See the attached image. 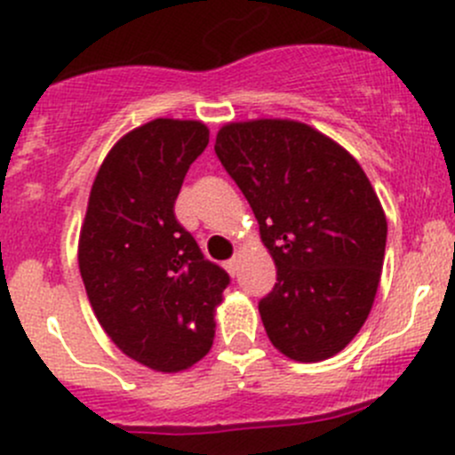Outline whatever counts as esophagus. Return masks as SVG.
Segmentation results:
<instances>
[{
    "label": "esophagus",
    "instance_id": "esophagus-1",
    "mask_svg": "<svg viewBox=\"0 0 455 455\" xmlns=\"http://www.w3.org/2000/svg\"><path fill=\"white\" fill-rule=\"evenodd\" d=\"M227 270H228V273H231V275L237 273V257H233V259L227 261Z\"/></svg>",
    "mask_w": 455,
    "mask_h": 455
}]
</instances>
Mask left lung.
<instances>
[{"mask_svg": "<svg viewBox=\"0 0 455 455\" xmlns=\"http://www.w3.org/2000/svg\"><path fill=\"white\" fill-rule=\"evenodd\" d=\"M215 154L253 209L277 283L259 301L270 343L316 363L359 334L374 304L387 220L361 164L288 118L228 123Z\"/></svg>", "mask_w": 455, "mask_h": 455, "instance_id": "left-lung-1", "label": "left lung"}]
</instances>
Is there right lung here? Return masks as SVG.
<instances>
[{"label":"right lung","mask_w":455,"mask_h":455,"mask_svg":"<svg viewBox=\"0 0 455 455\" xmlns=\"http://www.w3.org/2000/svg\"><path fill=\"white\" fill-rule=\"evenodd\" d=\"M206 145L200 121L132 130L105 156L81 227L79 270L96 319L118 350L156 371H182L211 350L228 286L173 213Z\"/></svg>","instance_id":"right-lung-1"}]
</instances>
